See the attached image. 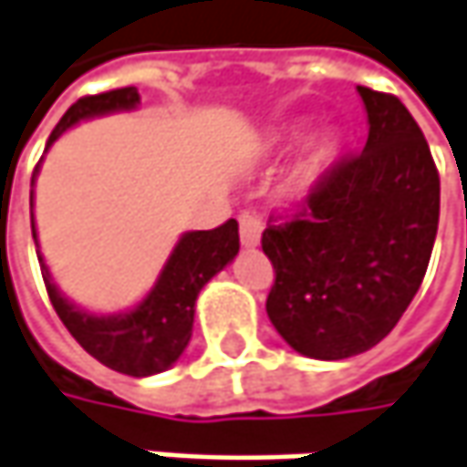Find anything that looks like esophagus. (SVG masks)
Wrapping results in <instances>:
<instances>
[{
    "label": "esophagus",
    "instance_id": "1",
    "mask_svg": "<svg viewBox=\"0 0 467 467\" xmlns=\"http://www.w3.org/2000/svg\"><path fill=\"white\" fill-rule=\"evenodd\" d=\"M261 230H264V224H261L259 216H254V213H240V243H243L245 248H256V245H259Z\"/></svg>",
    "mask_w": 467,
    "mask_h": 467
}]
</instances>
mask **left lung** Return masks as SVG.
Returning <instances> with one entry per match:
<instances>
[{
	"instance_id": "left-lung-1",
	"label": "left lung",
	"mask_w": 467,
	"mask_h": 467,
	"mask_svg": "<svg viewBox=\"0 0 467 467\" xmlns=\"http://www.w3.org/2000/svg\"><path fill=\"white\" fill-rule=\"evenodd\" d=\"M365 150L341 161L261 248L275 266L266 315L290 348L346 359L380 343L420 288L439 230V171L394 95L357 87Z\"/></svg>"
}]
</instances>
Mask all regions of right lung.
<instances>
[{
    "label": "right lung",
    "instance_id": "obj_1",
    "mask_svg": "<svg viewBox=\"0 0 467 467\" xmlns=\"http://www.w3.org/2000/svg\"><path fill=\"white\" fill-rule=\"evenodd\" d=\"M137 105H140L137 87L81 97L66 110L60 124L55 126L47 148L66 129L76 126L78 121L119 113V110H134ZM34 179L36 174L31 177V184ZM31 208H34V190H31ZM31 233L36 240L34 211H31ZM237 251H240V234H237L234 219L224 222L216 230L184 233L174 245L169 261L163 264L150 293L134 309H126L119 315H92L70 304L52 283V275L39 251L36 256L42 264V277L49 301L57 317L63 319V325L68 327L70 336L81 343V348L110 370L134 375V378H148L155 372L169 370L182 357V351L187 348L190 336H192L198 293L216 272H222L237 256Z\"/></svg>",
    "mask_w": 467,
    "mask_h": 467
}]
</instances>
